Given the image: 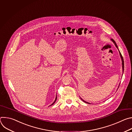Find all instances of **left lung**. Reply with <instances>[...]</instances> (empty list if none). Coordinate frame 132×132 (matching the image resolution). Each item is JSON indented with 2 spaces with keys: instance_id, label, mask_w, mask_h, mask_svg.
<instances>
[{
  "instance_id": "obj_1",
  "label": "left lung",
  "mask_w": 132,
  "mask_h": 132,
  "mask_svg": "<svg viewBox=\"0 0 132 132\" xmlns=\"http://www.w3.org/2000/svg\"><path fill=\"white\" fill-rule=\"evenodd\" d=\"M111 41L113 42L114 43V44H115V45H116V46L117 47V48L118 49V45H117V44H116V42L114 41V40H113V39H111ZM119 50V49H118ZM119 53H120V56H121V60H122V68H123V71H124V60H123V56H122V54H121V53H120V52L119 51ZM80 99L84 101V102H86V103H89V104H90V103H89V102H86L85 101H84V100H82L81 98H80Z\"/></svg>"
}]
</instances>
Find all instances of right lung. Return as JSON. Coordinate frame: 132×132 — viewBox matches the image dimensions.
<instances>
[{"mask_svg": "<svg viewBox=\"0 0 132 132\" xmlns=\"http://www.w3.org/2000/svg\"><path fill=\"white\" fill-rule=\"evenodd\" d=\"M56 100H57V97H56V98H55V100L54 102H53V103H52V104L51 105H53V104H54V103H55V101H56Z\"/></svg>", "mask_w": 132, "mask_h": 132, "instance_id": "obj_1", "label": "right lung"}]
</instances>
